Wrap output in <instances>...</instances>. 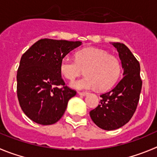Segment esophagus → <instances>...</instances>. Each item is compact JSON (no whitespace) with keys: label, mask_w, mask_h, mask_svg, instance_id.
Instances as JSON below:
<instances>
[{"label":"esophagus","mask_w":157,"mask_h":157,"mask_svg":"<svg viewBox=\"0 0 157 157\" xmlns=\"http://www.w3.org/2000/svg\"><path fill=\"white\" fill-rule=\"evenodd\" d=\"M78 94L80 96H86L87 94V92H78Z\"/></svg>","instance_id":"esophagus-1"}]
</instances>
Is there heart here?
Segmentation results:
<instances>
[{
    "label": "heart",
    "mask_w": 157,
    "mask_h": 157,
    "mask_svg": "<svg viewBox=\"0 0 157 157\" xmlns=\"http://www.w3.org/2000/svg\"><path fill=\"white\" fill-rule=\"evenodd\" d=\"M85 70L86 77L71 82L78 90H107L114 85L121 74V63L117 57L96 48H86L76 53V60L65 57L59 70L64 77L73 80Z\"/></svg>",
    "instance_id": "heart-1"
}]
</instances>
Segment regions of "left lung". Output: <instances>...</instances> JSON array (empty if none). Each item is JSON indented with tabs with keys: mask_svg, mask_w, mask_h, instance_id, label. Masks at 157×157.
<instances>
[{
	"mask_svg": "<svg viewBox=\"0 0 157 157\" xmlns=\"http://www.w3.org/2000/svg\"><path fill=\"white\" fill-rule=\"evenodd\" d=\"M112 45L118 52L124 77L112 90L101 95L100 105L90 112L95 125L108 131L128 122L136 112L142 89L139 61L125 44Z\"/></svg>",
	"mask_w": 157,
	"mask_h": 157,
	"instance_id": "1",
	"label": "left lung"
}]
</instances>
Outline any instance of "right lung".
Instances as JSON below:
<instances>
[{
    "instance_id": "right-lung-1",
    "label": "right lung",
    "mask_w": 157,
    "mask_h": 157,
    "mask_svg": "<svg viewBox=\"0 0 157 157\" xmlns=\"http://www.w3.org/2000/svg\"><path fill=\"white\" fill-rule=\"evenodd\" d=\"M82 44L56 39H40L22 55L17 73V94L24 113L43 125L62 118L69 100L77 92L65 86L59 64Z\"/></svg>"
}]
</instances>
